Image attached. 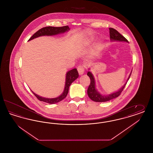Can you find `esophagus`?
<instances>
[{"mask_svg":"<svg viewBox=\"0 0 153 153\" xmlns=\"http://www.w3.org/2000/svg\"><path fill=\"white\" fill-rule=\"evenodd\" d=\"M84 70H85V68H84V66L83 65H79L78 66L77 71L79 73V74H80V75L82 74L84 72Z\"/></svg>","mask_w":153,"mask_h":153,"instance_id":"esophagus-1","label":"esophagus"}]
</instances>
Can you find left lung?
<instances>
[{"instance_id":"left-lung-1","label":"left lung","mask_w":153,"mask_h":153,"mask_svg":"<svg viewBox=\"0 0 153 153\" xmlns=\"http://www.w3.org/2000/svg\"><path fill=\"white\" fill-rule=\"evenodd\" d=\"M109 36L110 39L112 41H126L128 42L127 39L123 36L122 34H120L117 30L114 29L113 28H109ZM131 73L130 74V76L128 79L129 80ZM87 75L89 77L91 80V83L89 85L87 90V94L89 97L93 101L96 102H105L109 101L110 100H112L113 99H115L117 97H118L119 95L121 94L122 92L123 91L124 88L125 87L127 82L124 85L123 87L120 90L117 91L115 93L111 94L110 95H100L96 89L95 87V82L94 77L92 75V74L90 72H88Z\"/></svg>"}]
</instances>
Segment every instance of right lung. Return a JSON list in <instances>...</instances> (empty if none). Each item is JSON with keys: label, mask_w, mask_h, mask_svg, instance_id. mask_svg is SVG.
Instances as JSON below:
<instances>
[{"label": "right lung", "mask_w": 153, "mask_h": 153, "mask_svg": "<svg viewBox=\"0 0 153 153\" xmlns=\"http://www.w3.org/2000/svg\"><path fill=\"white\" fill-rule=\"evenodd\" d=\"M69 30V27L68 26H65L62 27H51V26L45 27L37 31L35 34H34L30 37L29 41L33 39L34 38H36L38 36H53V35H56L60 33H63L68 31ZM78 77H79V73L76 68L72 69L67 72L66 76L65 86L64 91L63 93L59 96H58V97L53 98V99L44 98L34 94L33 92H32L36 96V98L41 102H45L49 104L57 103L58 102H61V100H62L64 99L68 95V93L69 91V88L70 87L71 84L74 80L77 79Z\"/></svg>", "instance_id": "1"}]
</instances>
